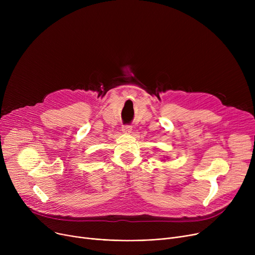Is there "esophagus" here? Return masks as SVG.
<instances>
[{
  "instance_id": "34e87169",
  "label": "esophagus",
  "mask_w": 255,
  "mask_h": 255,
  "mask_svg": "<svg viewBox=\"0 0 255 255\" xmlns=\"http://www.w3.org/2000/svg\"><path fill=\"white\" fill-rule=\"evenodd\" d=\"M131 130H132V127L130 125H123L122 126V131L124 133H130Z\"/></svg>"
}]
</instances>
